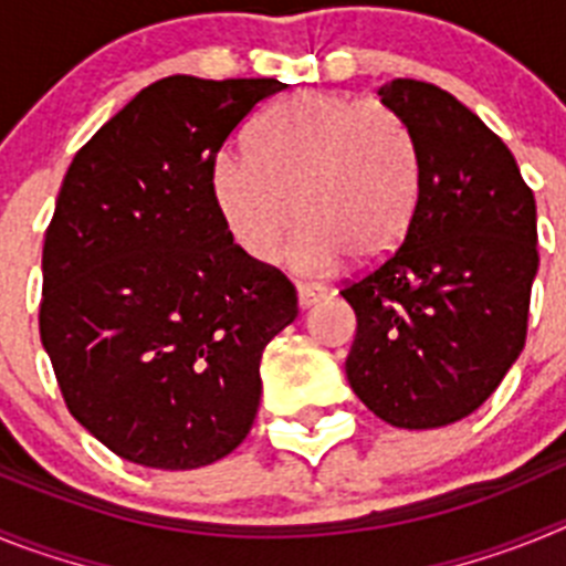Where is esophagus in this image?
Instances as JSON below:
<instances>
[{
	"label": "esophagus",
	"mask_w": 566,
	"mask_h": 566,
	"mask_svg": "<svg viewBox=\"0 0 566 566\" xmlns=\"http://www.w3.org/2000/svg\"><path fill=\"white\" fill-rule=\"evenodd\" d=\"M326 297V289H319V286H308V283H300L297 286V303L300 308H308L314 306L317 300Z\"/></svg>",
	"instance_id": "obj_1"
}]
</instances>
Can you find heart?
<instances>
[{"label": "heart", "instance_id": "b5f03b06", "mask_svg": "<svg viewBox=\"0 0 566 566\" xmlns=\"http://www.w3.org/2000/svg\"><path fill=\"white\" fill-rule=\"evenodd\" d=\"M248 155L212 167L214 207L240 252L272 263L303 223L292 260L332 272L399 247L419 201V153L394 109L337 93H303L254 127Z\"/></svg>", "mask_w": 566, "mask_h": 566}]
</instances>
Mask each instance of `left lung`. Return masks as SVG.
I'll list each match as a JSON object with an SVG mask.
<instances>
[{
	"mask_svg": "<svg viewBox=\"0 0 566 566\" xmlns=\"http://www.w3.org/2000/svg\"><path fill=\"white\" fill-rule=\"evenodd\" d=\"M379 98L422 167L405 240L343 286L357 314L345 359L354 394L394 428H442L496 391L524 348L538 269L536 198L476 113L417 78Z\"/></svg>",
	"mask_w": 566,
	"mask_h": 566,
	"instance_id": "obj_1",
	"label": "left lung"
}]
</instances>
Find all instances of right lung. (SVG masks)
<instances>
[{
  "mask_svg": "<svg viewBox=\"0 0 566 566\" xmlns=\"http://www.w3.org/2000/svg\"><path fill=\"white\" fill-rule=\"evenodd\" d=\"M277 78L169 76L76 153L44 232L39 334L67 411L127 462L192 470L232 453L260 357L297 317L292 280L240 252L212 167Z\"/></svg>",
  "mask_w": 566,
  "mask_h": 566,
  "instance_id": "add662e5",
  "label": "right lung"
}]
</instances>
